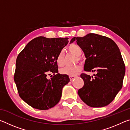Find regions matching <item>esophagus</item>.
<instances>
[{
  "label": "esophagus",
  "mask_w": 130,
  "mask_h": 130,
  "mask_svg": "<svg viewBox=\"0 0 130 130\" xmlns=\"http://www.w3.org/2000/svg\"><path fill=\"white\" fill-rule=\"evenodd\" d=\"M76 76H69V78H70V80H73V79L76 77Z\"/></svg>",
  "instance_id": "1"
}]
</instances>
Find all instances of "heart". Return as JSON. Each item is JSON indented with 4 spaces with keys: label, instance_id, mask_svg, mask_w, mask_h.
<instances>
[{
    "label": "heart",
    "instance_id": "1",
    "mask_svg": "<svg viewBox=\"0 0 130 130\" xmlns=\"http://www.w3.org/2000/svg\"><path fill=\"white\" fill-rule=\"evenodd\" d=\"M68 49L70 53L78 57V59L80 60V58L78 57H80L81 55L82 50L78 45L75 43L70 44L68 46ZM64 57L65 53L63 50H61L57 54L56 57V62L59 67H62L64 64ZM81 69H82V67L80 65L74 66V67H66L61 69L60 73L69 76H74L77 74Z\"/></svg>",
    "mask_w": 130,
    "mask_h": 130
}]
</instances>
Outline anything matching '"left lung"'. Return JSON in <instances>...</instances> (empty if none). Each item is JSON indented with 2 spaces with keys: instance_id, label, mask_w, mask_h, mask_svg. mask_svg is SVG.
Returning <instances> with one entry per match:
<instances>
[{
  "instance_id": "8db88e82",
  "label": "left lung",
  "mask_w": 130,
  "mask_h": 130,
  "mask_svg": "<svg viewBox=\"0 0 130 130\" xmlns=\"http://www.w3.org/2000/svg\"><path fill=\"white\" fill-rule=\"evenodd\" d=\"M86 57L84 70L96 72L93 76L82 73L84 86L78 91L81 99L91 107H103L112 102L122 89L125 65L120 50L112 39L89 33L73 37Z\"/></svg>"
}]
</instances>
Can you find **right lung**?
<instances>
[{"instance_id": "1", "label": "right lung", "mask_w": 130, "mask_h": 130, "mask_svg": "<svg viewBox=\"0 0 130 130\" xmlns=\"http://www.w3.org/2000/svg\"><path fill=\"white\" fill-rule=\"evenodd\" d=\"M68 39L37 37L17 57L14 78L18 92L34 108L46 110L55 106L61 99L63 87L70 81L67 74L58 73L56 62L57 54L67 45ZM51 73L54 76L49 80L46 77Z\"/></svg>"}]
</instances>
